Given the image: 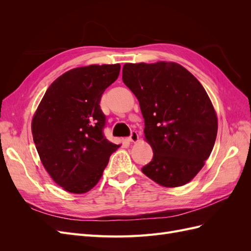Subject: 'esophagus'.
<instances>
[{"label": "esophagus", "mask_w": 251, "mask_h": 251, "mask_svg": "<svg viewBox=\"0 0 251 251\" xmlns=\"http://www.w3.org/2000/svg\"><path fill=\"white\" fill-rule=\"evenodd\" d=\"M138 139H139V136H138L137 132H132L130 137L127 138V141H130V142H137Z\"/></svg>", "instance_id": "esophagus-1"}]
</instances>
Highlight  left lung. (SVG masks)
I'll use <instances>...</instances> for the list:
<instances>
[{
  "mask_svg": "<svg viewBox=\"0 0 251 251\" xmlns=\"http://www.w3.org/2000/svg\"><path fill=\"white\" fill-rule=\"evenodd\" d=\"M123 80L139 101L153 159L142 173L164 187L193 180L209 157L218 118L206 91L174 62L125 64Z\"/></svg>",
  "mask_w": 251,
  "mask_h": 251,
  "instance_id": "obj_1",
  "label": "left lung"
}]
</instances>
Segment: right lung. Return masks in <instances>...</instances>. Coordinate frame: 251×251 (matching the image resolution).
Returning <instances> with one entry per match:
<instances>
[{
    "label": "right lung",
    "instance_id": "right-lung-1",
    "mask_svg": "<svg viewBox=\"0 0 251 251\" xmlns=\"http://www.w3.org/2000/svg\"><path fill=\"white\" fill-rule=\"evenodd\" d=\"M119 71V64L67 71L51 83L34 113L31 131L36 151L45 170L66 192L92 189L120 147L104 138L105 116L100 105Z\"/></svg>",
    "mask_w": 251,
    "mask_h": 251
}]
</instances>
